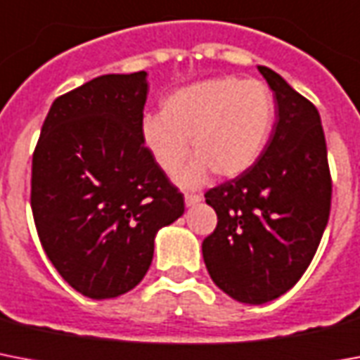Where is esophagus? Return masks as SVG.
I'll return each mask as SVG.
<instances>
[{"instance_id":"obj_1","label":"esophagus","mask_w":360,"mask_h":360,"mask_svg":"<svg viewBox=\"0 0 360 360\" xmlns=\"http://www.w3.org/2000/svg\"><path fill=\"white\" fill-rule=\"evenodd\" d=\"M202 200V197L200 195H193V193H186V197H184V202H186V206L188 208H191V206H195V204H198Z\"/></svg>"}]
</instances>
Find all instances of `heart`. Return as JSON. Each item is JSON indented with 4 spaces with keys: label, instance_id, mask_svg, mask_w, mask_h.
I'll return each mask as SVG.
<instances>
[{
    "label": "heart",
    "instance_id": "heart-1",
    "mask_svg": "<svg viewBox=\"0 0 360 360\" xmlns=\"http://www.w3.org/2000/svg\"><path fill=\"white\" fill-rule=\"evenodd\" d=\"M275 100L266 83L234 76L191 83L169 94L162 113L141 117V141L165 174H174L189 156L193 162L178 176L184 188H198L215 171L240 176L260 158L271 134Z\"/></svg>",
    "mask_w": 360,
    "mask_h": 360
}]
</instances>
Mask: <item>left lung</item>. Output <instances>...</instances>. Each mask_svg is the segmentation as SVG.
I'll return each instance as SVG.
<instances>
[{
	"label": "left lung",
	"instance_id": "8db88e82",
	"mask_svg": "<svg viewBox=\"0 0 360 360\" xmlns=\"http://www.w3.org/2000/svg\"><path fill=\"white\" fill-rule=\"evenodd\" d=\"M277 120L255 165L210 189L217 226L202 241L210 277L247 304L281 297L320 245L330 210L327 145L318 109L267 66Z\"/></svg>",
	"mask_w": 360,
	"mask_h": 360
}]
</instances>
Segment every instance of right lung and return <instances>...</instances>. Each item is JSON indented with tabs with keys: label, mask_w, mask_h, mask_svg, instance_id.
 <instances>
[{
	"label": "right lung",
	"mask_w": 360,
	"mask_h": 360,
	"mask_svg": "<svg viewBox=\"0 0 360 360\" xmlns=\"http://www.w3.org/2000/svg\"><path fill=\"white\" fill-rule=\"evenodd\" d=\"M146 72L105 74L51 103L31 171L40 243L79 294L111 299L143 281L158 230L184 197L141 141Z\"/></svg>",
	"instance_id": "obj_1"
}]
</instances>
